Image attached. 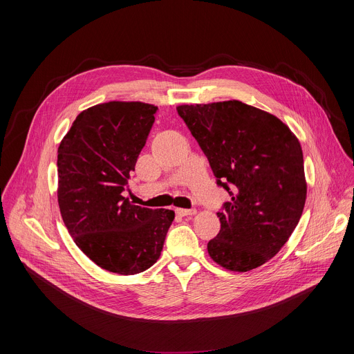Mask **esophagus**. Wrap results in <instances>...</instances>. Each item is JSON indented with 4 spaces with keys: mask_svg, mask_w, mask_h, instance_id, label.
<instances>
[{
    "mask_svg": "<svg viewBox=\"0 0 354 354\" xmlns=\"http://www.w3.org/2000/svg\"><path fill=\"white\" fill-rule=\"evenodd\" d=\"M175 212H176V214H178V216H180V217H185V216H193V214H196V213H197V212H196V209H176Z\"/></svg>",
    "mask_w": 354,
    "mask_h": 354,
    "instance_id": "1",
    "label": "esophagus"
}]
</instances>
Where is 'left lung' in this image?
<instances>
[{
	"instance_id": "1",
	"label": "left lung",
	"mask_w": 354,
	"mask_h": 354,
	"mask_svg": "<svg viewBox=\"0 0 354 354\" xmlns=\"http://www.w3.org/2000/svg\"><path fill=\"white\" fill-rule=\"evenodd\" d=\"M231 200L210 258L232 272L270 261L304 210L307 182L298 138L274 115L239 100L176 108Z\"/></svg>"
}]
</instances>
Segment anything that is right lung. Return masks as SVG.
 I'll use <instances>...</instances> for the list:
<instances>
[{
  "label": "right lung",
  "mask_w": 354,
  "mask_h": 354,
  "mask_svg": "<svg viewBox=\"0 0 354 354\" xmlns=\"http://www.w3.org/2000/svg\"><path fill=\"white\" fill-rule=\"evenodd\" d=\"M158 108L99 104L82 111L57 149V198L77 246L99 268L136 274L153 266L175 218L172 210L131 205L122 193Z\"/></svg>",
  "instance_id": "obj_1"
}]
</instances>
